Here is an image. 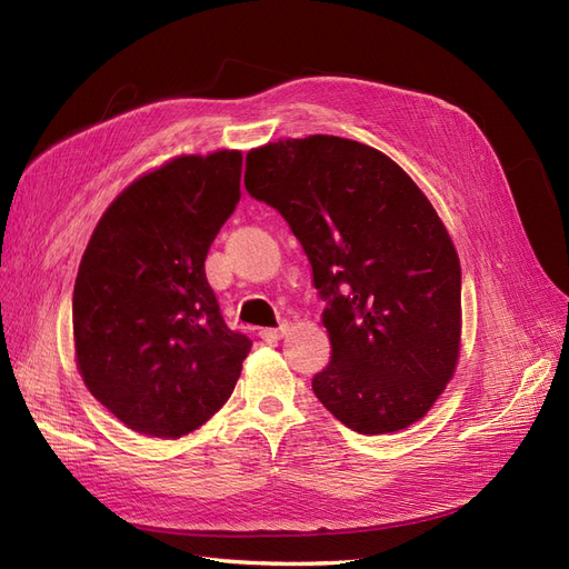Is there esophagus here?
Returning a JSON list of instances; mask_svg holds the SVG:
<instances>
[{
  "mask_svg": "<svg viewBox=\"0 0 569 569\" xmlns=\"http://www.w3.org/2000/svg\"><path fill=\"white\" fill-rule=\"evenodd\" d=\"M287 332H289V325H280V327H266V330L258 332V337L268 343H274V341H280Z\"/></svg>",
  "mask_w": 569,
  "mask_h": 569,
  "instance_id": "esophagus-1",
  "label": "esophagus"
}]
</instances>
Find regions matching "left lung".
<instances>
[{"mask_svg":"<svg viewBox=\"0 0 569 569\" xmlns=\"http://www.w3.org/2000/svg\"><path fill=\"white\" fill-rule=\"evenodd\" d=\"M244 184L289 222L327 301L320 403L360 435L425 418L458 366L460 261L422 189L387 153L335 134L251 149Z\"/></svg>","mask_w":569,"mask_h":569,"instance_id":"obj_1","label":"left lung"}]
</instances>
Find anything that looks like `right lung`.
<instances>
[{"mask_svg":"<svg viewBox=\"0 0 569 569\" xmlns=\"http://www.w3.org/2000/svg\"><path fill=\"white\" fill-rule=\"evenodd\" d=\"M242 151L176 157L97 222L73 289L84 387L134 432L180 439L222 408L251 351L220 316L203 261L242 197Z\"/></svg>","mask_w":569,"mask_h":569,"instance_id":"add662e5","label":"right lung"}]
</instances>
